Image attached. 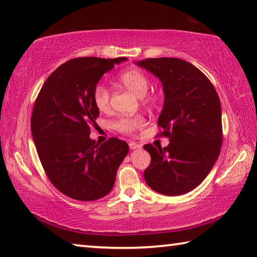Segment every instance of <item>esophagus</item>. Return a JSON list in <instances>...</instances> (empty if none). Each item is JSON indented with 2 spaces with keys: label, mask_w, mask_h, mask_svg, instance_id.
I'll return each instance as SVG.
<instances>
[{
  "label": "esophagus",
  "mask_w": 257,
  "mask_h": 257,
  "mask_svg": "<svg viewBox=\"0 0 257 257\" xmlns=\"http://www.w3.org/2000/svg\"><path fill=\"white\" fill-rule=\"evenodd\" d=\"M129 148L130 149H138V148H142V145L141 144H138V143H136V142H130L129 143Z\"/></svg>",
  "instance_id": "esophagus-1"
}]
</instances>
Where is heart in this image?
<instances>
[{
  "label": "heart",
  "mask_w": 257,
  "mask_h": 257,
  "mask_svg": "<svg viewBox=\"0 0 257 257\" xmlns=\"http://www.w3.org/2000/svg\"><path fill=\"white\" fill-rule=\"evenodd\" d=\"M119 82L139 97H145L151 85L149 77L139 69H127L118 76ZM111 92L104 84L97 83L93 88V101L100 111H108L110 108ZM144 124V118L141 115L122 116L113 122V128L122 134H133L135 130Z\"/></svg>",
  "instance_id": "obj_1"
}]
</instances>
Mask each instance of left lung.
<instances>
[{
    "label": "left lung",
    "instance_id": "8db88e82",
    "mask_svg": "<svg viewBox=\"0 0 257 257\" xmlns=\"http://www.w3.org/2000/svg\"><path fill=\"white\" fill-rule=\"evenodd\" d=\"M162 82L164 105L158 118L161 136L169 146L144 148L152 162L144 172L151 189L181 195L201 183L216 163L222 144L220 100L209 78L179 58H147L136 62Z\"/></svg>",
    "mask_w": 257,
    "mask_h": 257
}]
</instances>
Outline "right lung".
Listing matches in <instances>:
<instances>
[{
	"instance_id": "1",
	"label": "right lung",
	"mask_w": 257,
	"mask_h": 257,
	"mask_svg": "<svg viewBox=\"0 0 257 257\" xmlns=\"http://www.w3.org/2000/svg\"><path fill=\"white\" fill-rule=\"evenodd\" d=\"M125 57H80L55 69L37 96L31 134L46 175L56 189L80 201H93L112 190L128 144L110 138L102 145L90 138L99 109L93 88Z\"/></svg>"
}]
</instances>
